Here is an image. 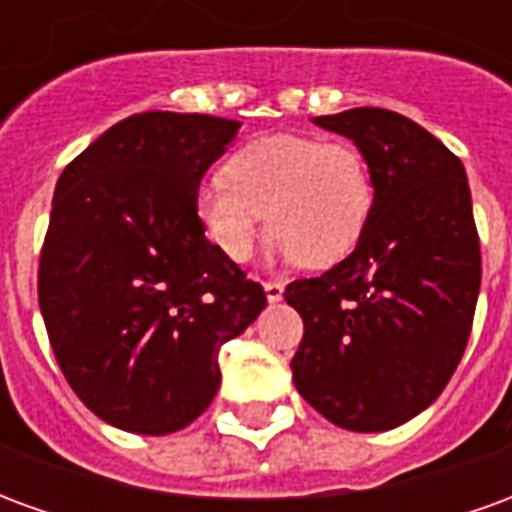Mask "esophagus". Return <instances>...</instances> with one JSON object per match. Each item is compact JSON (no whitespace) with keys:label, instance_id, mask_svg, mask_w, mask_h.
<instances>
[{"label":"esophagus","instance_id":"esophagus-1","mask_svg":"<svg viewBox=\"0 0 512 512\" xmlns=\"http://www.w3.org/2000/svg\"><path fill=\"white\" fill-rule=\"evenodd\" d=\"M263 288H266L268 301H279L282 299V293H285V285H282V282H277V279H268V282H263Z\"/></svg>","mask_w":512,"mask_h":512}]
</instances>
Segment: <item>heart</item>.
Segmentation results:
<instances>
[{
    "label": "heart",
    "mask_w": 512,
    "mask_h": 512,
    "mask_svg": "<svg viewBox=\"0 0 512 512\" xmlns=\"http://www.w3.org/2000/svg\"><path fill=\"white\" fill-rule=\"evenodd\" d=\"M373 205L376 183L365 153L348 139L310 134L252 139L197 189L205 235L235 263L252 255L268 211L274 252L332 266L354 252Z\"/></svg>",
    "instance_id": "b5f03b06"
}]
</instances>
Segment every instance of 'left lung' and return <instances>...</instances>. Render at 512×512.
Returning a JSON list of instances; mask_svg holds the SVG:
<instances>
[{"instance_id": "obj_1", "label": "left lung", "mask_w": 512, "mask_h": 512, "mask_svg": "<svg viewBox=\"0 0 512 512\" xmlns=\"http://www.w3.org/2000/svg\"><path fill=\"white\" fill-rule=\"evenodd\" d=\"M312 123L365 153L376 205L351 255L285 288L304 321L293 384L340 428H397L441 395L472 334L483 260L466 169L389 109Z\"/></svg>"}]
</instances>
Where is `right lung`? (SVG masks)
I'll return each mask as SVG.
<instances>
[{"label": "right lung", "instance_id": "add662e5", "mask_svg": "<svg viewBox=\"0 0 512 512\" xmlns=\"http://www.w3.org/2000/svg\"><path fill=\"white\" fill-rule=\"evenodd\" d=\"M241 123L142 112L62 169L38 301L51 351L84 406L109 425L164 436L186 428L219 389V348L266 307L205 238L202 175Z\"/></svg>", "mask_w": 512, "mask_h": 512}]
</instances>
